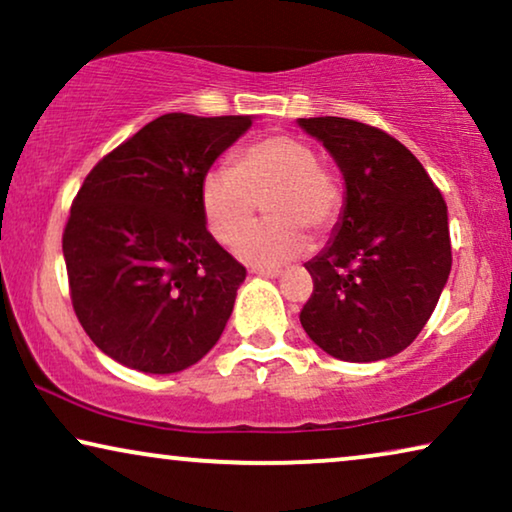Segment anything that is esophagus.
Segmentation results:
<instances>
[{
    "label": "esophagus",
    "instance_id": "34e87169",
    "mask_svg": "<svg viewBox=\"0 0 512 512\" xmlns=\"http://www.w3.org/2000/svg\"><path fill=\"white\" fill-rule=\"evenodd\" d=\"M251 275H258V277H265V279H277V277H279V270H263V268H251Z\"/></svg>",
    "mask_w": 512,
    "mask_h": 512
}]
</instances>
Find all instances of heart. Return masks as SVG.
<instances>
[{
    "mask_svg": "<svg viewBox=\"0 0 512 512\" xmlns=\"http://www.w3.org/2000/svg\"><path fill=\"white\" fill-rule=\"evenodd\" d=\"M266 205L271 221L243 232ZM200 207L207 228L221 244H233L240 261L254 268L277 270L303 256L310 240L338 221L342 188L319 153L305 139L270 135L237 151L233 167H212L200 184Z\"/></svg>",
    "mask_w": 512,
    "mask_h": 512,
    "instance_id": "1",
    "label": "heart"
}]
</instances>
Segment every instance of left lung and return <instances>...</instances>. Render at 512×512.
<instances>
[{
    "mask_svg": "<svg viewBox=\"0 0 512 512\" xmlns=\"http://www.w3.org/2000/svg\"><path fill=\"white\" fill-rule=\"evenodd\" d=\"M345 181L331 240L305 270L314 291L300 324L340 361L396 356L436 310L452 270L443 195L387 132L338 116L298 118Z\"/></svg>",
    "mask_w": 512,
    "mask_h": 512,
    "instance_id": "left-lung-1",
    "label": "left lung"
}]
</instances>
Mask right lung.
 <instances>
[{"mask_svg":"<svg viewBox=\"0 0 512 512\" xmlns=\"http://www.w3.org/2000/svg\"><path fill=\"white\" fill-rule=\"evenodd\" d=\"M251 123L165 114L104 156L76 193L62 235L72 305L121 366L179 373L219 342L247 270L207 230L200 184Z\"/></svg>","mask_w":512,"mask_h":512,"instance_id":"right-lung-1","label":"right lung"}]
</instances>
